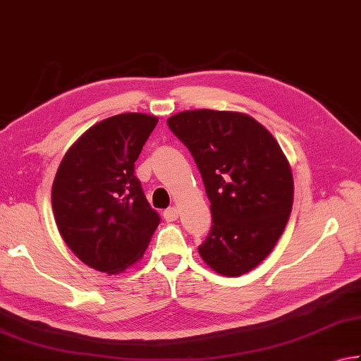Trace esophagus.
I'll use <instances>...</instances> for the list:
<instances>
[{"label": "esophagus", "mask_w": 361, "mask_h": 361, "mask_svg": "<svg viewBox=\"0 0 361 361\" xmlns=\"http://www.w3.org/2000/svg\"><path fill=\"white\" fill-rule=\"evenodd\" d=\"M162 214H164V219H166L167 222H173V221H176V218H178L180 212L176 207H170L167 209H164Z\"/></svg>", "instance_id": "34e87169"}]
</instances>
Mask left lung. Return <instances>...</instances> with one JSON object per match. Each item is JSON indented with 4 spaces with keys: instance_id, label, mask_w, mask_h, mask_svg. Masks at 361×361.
Instances as JSON below:
<instances>
[{
    "instance_id": "8db88e82",
    "label": "left lung",
    "mask_w": 361,
    "mask_h": 361,
    "mask_svg": "<svg viewBox=\"0 0 361 361\" xmlns=\"http://www.w3.org/2000/svg\"><path fill=\"white\" fill-rule=\"evenodd\" d=\"M167 124L192 154L212 203L200 257L224 276L247 273L271 252L292 212L293 178L283 149L245 114L186 110Z\"/></svg>"
}]
</instances>
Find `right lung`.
Instances as JSON below:
<instances>
[{"mask_svg": "<svg viewBox=\"0 0 361 361\" xmlns=\"http://www.w3.org/2000/svg\"><path fill=\"white\" fill-rule=\"evenodd\" d=\"M158 118L121 114L90 128L64 156L51 188L63 240L83 264L115 274L139 260L161 216L149 207L135 161Z\"/></svg>", "mask_w": 361, "mask_h": 361, "instance_id": "obj_1", "label": "right lung"}]
</instances>
